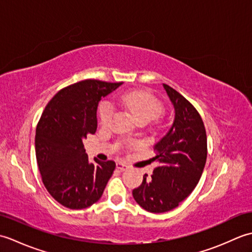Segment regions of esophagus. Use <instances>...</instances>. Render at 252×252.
Here are the masks:
<instances>
[{"mask_svg":"<svg viewBox=\"0 0 252 252\" xmlns=\"http://www.w3.org/2000/svg\"><path fill=\"white\" fill-rule=\"evenodd\" d=\"M116 167H117V169H119L121 171H125V170L127 169V165L125 162H122V161H118L116 163Z\"/></svg>","mask_w":252,"mask_h":252,"instance_id":"esophagus-1","label":"esophagus"}]
</instances>
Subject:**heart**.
<instances>
[{"label":"heart","mask_w":252,"mask_h":252,"mask_svg":"<svg viewBox=\"0 0 252 252\" xmlns=\"http://www.w3.org/2000/svg\"><path fill=\"white\" fill-rule=\"evenodd\" d=\"M118 101L131 112L137 121H151L162 112V105L151 93L142 90H134L123 93L118 97ZM112 114L110 101L103 100L98 106V117L101 123H107Z\"/></svg>","instance_id":"obj_1"}]
</instances>
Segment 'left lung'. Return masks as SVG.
<instances>
[{"instance_id": "left-lung-1", "label": "left lung", "mask_w": 252, "mask_h": 252, "mask_svg": "<svg viewBox=\"0 0 252 252\" xmlns=\"http://www.w3.org/2000/svg\"><path fill=\"white\" fill-rule=\"evenodd\" d=\"M163 88L173 105L174 120L154 147L153 159L159 165L132 191L138 205L153 213L178 207L194 190L207 160L206 129L199 112L178 91L164 83Z\"/></svg>"}]
</instances>
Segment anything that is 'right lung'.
Segmentation results:
<instances>
[{
    "mask_svg": "<svg viewBox=\"0 0 252 252\" xmlns=\"http://www.w3.org/2000/svg\"><path fill=\"white\" fill-rule=\"evenodd\" d=\"M84 80L63 88L42 114L35 131V156L47 191L63 207L78 210L97 201L116 168L112 160L89 162L83 138L97 129L101 97L119 88Z\"/></svg>",
    "mask_w": 252,
    "mask_h": 252,
    "instance_id": "add662e5",
    "label": "right lung"
}]
</instances>
